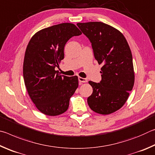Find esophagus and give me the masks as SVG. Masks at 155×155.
<instances>
[{"mask_svg": "<svg viewBox=\"0 0 155 155\" xmlns=\"http://www.w3.org/2000/svg\"><path fill=\"white\" fill-rule=\"evenodd\" d=\"M78 81L81 83H87V79L85 78H82V77H78Z\"/></svg>", "mask_w": 155, "mask_h": 155, "instance_id": "34e87169", "label": "esophagus"}]
</instances>
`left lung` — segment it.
I'll return each instance as SVG.
<instances>
[{
	"label": "left lung",
	"mask_w": 155,
	"mask_h": 155,
	"mask_svg": "<svg viewBox=\"0 0 155 155\" xmlns=\"http://www.w3.org/2000/svg\"><path fill=\"white\" fill-rule=\"evenodd\" d=\"M90 40L94 54L102 64L100 83L89 81L93 88L87 103L94 112L108 115L124 105L134 85L135 73L130 47L123 34L101 22L77 23Z\"/></svg>",
	"instance_id": "obj_1"
}]
</instances>
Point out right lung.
<instances>
[{"instance_id":"right-lung-1","label":"right lung","mask_w":155,"mask_h":155,"mask_svg":"<svg viewBox=\"0 0 155 155\" xmlns=\"http://www.w3.org/2000/svg\"><path fill=\"white\" fill-rule=\"evenodd\" d=\"M82 34L72 23H61L37 32L28 42L23 63L25 84L31 101L42 114L56 116L68 109L78 86L77 76L60 75L55 70L64 58V47Z\"/></svg>"}]
</instances>
